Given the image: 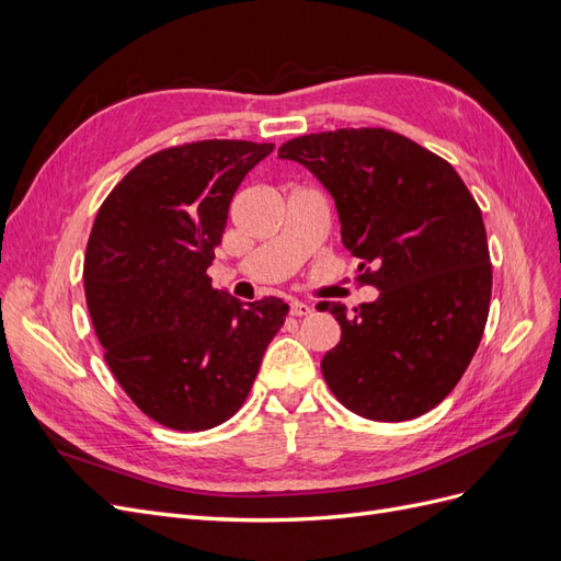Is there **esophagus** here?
<instances>
[{"mask_svg":"<svg viewBox=\"0 0 561 561\" xmlns=\"http://www.w3.org/2000/svg\"><path fill=\"white\" fill-rule=\"evenodd\" d=\"M290 313H293V316H297V318H301V316H311V313H313V309L309 307L307 301L293 299V301H290Z\"/></svg>","mask_w":561,"mask_h":561,"instance_id":"esophagus-1","label":"esophagus"}]
</instances>
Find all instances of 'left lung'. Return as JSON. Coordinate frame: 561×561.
<instances>
[{"instance_id": "1", "label": "left lung", "mask_w": 561, "mask_h": 561, "mask_svg": "<svg viewBox=\"0 0 561 561\" xmlns=\"http://www.w3.org/2000/svg\"><path fill=\"white\" fill-rule=\"evenodd\" d=\"M320 180L379 297L348 316L320 301L342 339L320 363L334 398L371 421L431 412L463 377L484 334L491 262L482 210L454 168L386 128H339L278 149Z\"/></svg>"}]
</instances>
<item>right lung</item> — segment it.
Returning <instances> with one entry per match:
<instances>
[{
    "label": "right lung",
    "mask_w": 561,
    "mask_h": 561,
    "mask_svg": "<svg viewBox=\"0 0 561 561\" xmlns=\"http://www.w3.org/2000/svg\"><path fill=\"white\" fill-rule=\"evenodd\" d=\"M274 145L201 140L140 161L100 206L83 260L89 313L126 396L165 428L208 431L241 410L290 311L219 293L208 266L229 203Z\"/></svg>",
    "instance_id": "1"
}]
</instances>
